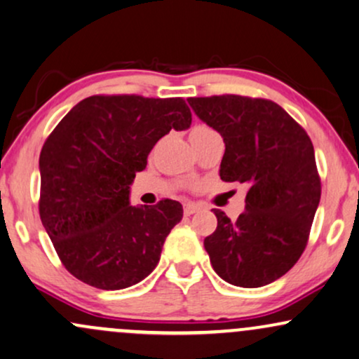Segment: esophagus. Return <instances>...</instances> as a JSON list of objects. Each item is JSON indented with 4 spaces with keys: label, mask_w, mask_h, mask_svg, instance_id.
Masks as SVG:
<instances>
[{
    "label": "esophagus",
    "mask_w": 359,
    "mask_h": 359,
    "mask_svg": "<svg viewBox=\"0 0 359 359\" xmlns=\"http://www.w3.org/2000/svg\"><path fill=\"white\" fill-rule=\"evenodd\" d=\"M198 210H200V206L194 205V203H184V205H183V213H184V216H189V215L196 213Z\"/></svg>",
    "instance_id": "esophagus-1"
}]
</instances>
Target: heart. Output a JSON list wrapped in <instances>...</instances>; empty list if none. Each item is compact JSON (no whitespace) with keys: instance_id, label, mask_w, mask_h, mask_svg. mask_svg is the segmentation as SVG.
Instances as JSON below:
<instances>
[{"instance_id":"b5f03b06","label":"heart","mask_w":359,"mask_h":359,"mask_svg":"<svg viewBox=\"0 0 359 359\" xmlns=\"http://www.w3.org/2000/svg\"><path fill=\"white\" fill-rule=\"evenodd\" d=\"M205 130H211V128H208V126H203V125H200V126H194L193 130H191V133H196V131H205ZM191 133H189V135H191Z\"/></svg>"}]
</instances>
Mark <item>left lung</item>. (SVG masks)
<instances>
[{
  "mask_svg": "<svg viewBox=\"0 0 359 359\" xmlns=\"http://www.w3.org/2000/svg\"><path fill=\"white\" fill-rule=\"evenodd\" d=\"M223 136V181L248 184L245 211L231 221L221 210L205 238L213 269L229 285L259 287L294 266L308 245L321 198L311 140L280 104L240 95L188 98Z\"/></svg>",
  "mask_w": 359,
  "mask_h": 359,
  "instance_id": "1",
  "label": "left lung"
}]
</instances>
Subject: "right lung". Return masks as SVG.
Wrapping results in <instances>:
<instances>
[{
  "label": "right lung",
  "mask_w": 359,
  "mask_h": 359,
  "mask_svg": "<svg viewBox=\"0 0 359 359\" xmlns=\"http://www.w3.org/2000/svg\"><path fill=\"white\" fill-rule=\"evenodd\" d=\"M191 125L183 98L95 95L74 106L39 154V218L63 266L98 290H123L156 268L183 206L130 205L153 146Z\"/></svg>",
  "instance_id": "1"
}]
</instances>
